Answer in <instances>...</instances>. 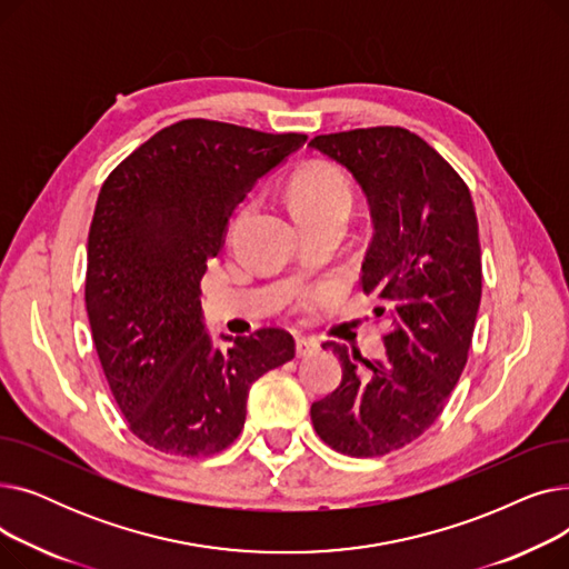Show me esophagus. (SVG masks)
Wrapping results in <instances>:
<instances>
[{
    "mask_svg": "<svg viewBox=\"0 0 569 569\" xmlns=\"http://www.w3.org/2000/svg\"><path fill=\"white\" fill-rule=\"evenodd\" d=\"M318 350H320V341L318 339H307V337L297 339V355H300V357H309V355H313Z\"/></svg>",
    "mask_w": 569,
    "mask_h": 569,
    "instance_id": "esophagus-1",
    "label": "esophagus"
}]
</instances>
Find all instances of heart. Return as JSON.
<instances>
[{"label": "heart", "mask_w": 569, "mask_h": 569, "mask_svg": "<svg viewBox=\"0 0 569 569\" xmlns=\"http://www.w3.org/2000/svg\"><path fill=\"white\" fill-rule=\"evenodd\" d=\"M292 212L300 221L350 217L352 187L346 172L335 163H311L297 172L288 184Z\"/></svg>", "instance_id": "heart-1"}]
</instances>
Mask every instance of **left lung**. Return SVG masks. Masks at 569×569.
<instances>
[{"label": "left lung", "instance_id": "8db88e82", "mask_svg": "<svg viewBox=\"0 0 569 569\" xmlns=\"http://www.w3.org/2000/svg\"><path fill=\"white\" fill-rule=\"evenodd\" d=\"M309 144L346 166L367 193L373 239L362 290L378 295L373 313L392 325L382 360L322 343L343 378L311 406V422L341 455L382 457L438 420L466 367L482 297L475 207L459 172L408 129H352Z\"/></svg>", "mask_w": 569, "mask_h": 569}]
</instances>
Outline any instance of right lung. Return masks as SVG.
Segmentation results:
<instances>
[{
    "label": "right lung",
    "mask_w": 569,
    "mask_h": 569,
    "mask_svg": "<svg viewBox=\"0 0 569 569\" xmlns=\"http://www.w3.org/2000/svg\"><path fill=\"white\" fill-rule=\"evenodd\" d=\"M305 142V133L182 119L142 142L101 187L84 307L119 410L159 452L189 459L226 450L244 429L251 385L295 357L281 327L214 348L200 279L237 204Z\"/></svg>",
    "instance_id": "1"
}]
</instances>
